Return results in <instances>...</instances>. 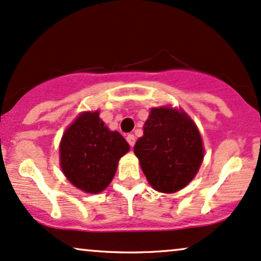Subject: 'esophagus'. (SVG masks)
<instances>
[{
    "instance_id": "esophagus-1",
    "label": "esophagus",
    "mask_w": 261,
    "mask_h": 261,
    "mask_svg": "<svg viewBox=\"0 0 261 261\" xmlns=\"http://www.w3.org/2000/svg\"><path fill=\"white\" fill-rule=\"evenodd\" d=\"M127 141H128V144L130 145V147H133L134 144H136V137H134L133 134H128Z\"/></svg>"
}]
</instances>
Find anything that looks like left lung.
Wrapping results in <instances>:
<instances>
[{
    "instance_id": "obj_1",
    "label": "left lung",
    "mask_w": 261,
    "mask_h": 261,
    "mask_svg": "<svg viewBox=\"0 0 261 261\" xmlns=\"http://www.w3.org/2000/svg\"><path fill=\"white\" fill-rule=\"evenodd\" d=\"M134 153L149 184L157 191L172 194L197 174L203 161V144L185 111L162 106L151 109Z\"/></svg>"
}]
</instances>
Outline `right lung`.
<instances>
[{"label": "right lung", "instance_id": "1", "mask_svg": "<svg viewBox=\"0 0 261 261\" xmlns=\"http://www.w3.org/2000/svg\"><path fill=\"white\" fill-rule=\"evenodd\" d=\"M60 167L77 189L99 194L108 188L118 161L129 145L118 132H112L99 112H82L70 124L60 141Z\"/></svg>", "mask_w": 261, "mask_h": 261}]
</instances>
